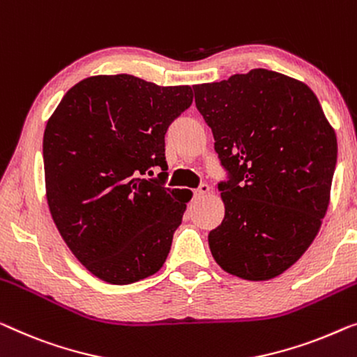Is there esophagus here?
Instances as JSON below:
<instances>
[{
  "mask_svg": "<svg viewBox=\"0 0 357 357\" xmlns=\"http://www.w3.org/2000/svg\"><path fill=\"white\" fill-rule=\"evenodd\" d=\"M208 192H210V185L205 184V183H202L199 188L194 190V195H195V199H200V197H204V195H206Z\"/></svg>",
  "mask_w": 357,
  "mask_h": 357,
  "instance_id": "esophagus-1",
  "label": "esophagus"
}]
</instances>
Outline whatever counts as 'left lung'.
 I'll list each match as a JSON object with an SVG mask.
<instances>
[{
	"label": "left lung",
	"mask_w": 357,
	"mask_h": 357,
	"mask_svg": "<svg viewBox=\"0 0 357 357\" xmlns=\"http://www.w3.org/2000/svg\"><path fill=\"white\" fill-rule=\"evenodd\" d=\"M226 179L225 220L208 234L215 261L247 280H268L296 263L326 216L337 136L316 94L282 73L255 68L195 84Z\"/></svg>",
	"instance_id": "obj_1"
}]
</instances>
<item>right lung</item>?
Instances as JSON below:
<instances>
[{
	"label": "right lung",
	"mask_w": 357,
	"mask_h": 357,
	"mask_svg": "<svg viewBox=\"0 0 357 357\" xmlns=\"http://www.w3.org/2000/svg\"><path fill=\"white\" fill-rule=\"evenodd\" d=\"M190 86H158L126 73L70 88L43 136L52 220L77 259L126 285L155 274L192 195L165 188V135L192 104ZM160 169L157 178H146Z\"/></svg>",
	"instance_id": "right-lung-1"
}]
</instances>
